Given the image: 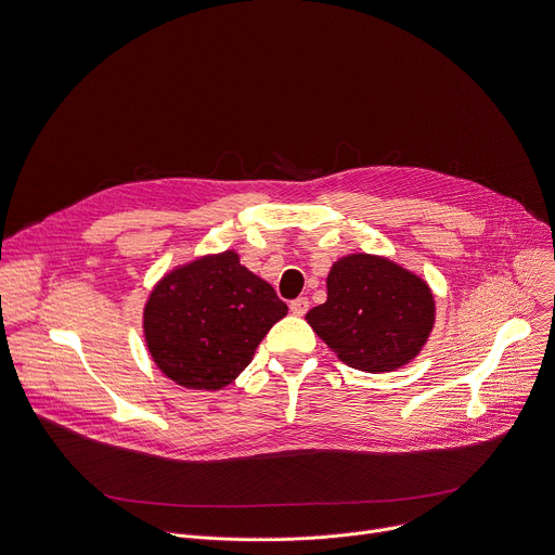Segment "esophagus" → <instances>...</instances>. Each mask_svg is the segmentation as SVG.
<instances>
[{"label":"esophagus","mask_w":555,"mask_h":555,"mask_svg":"<svg viewBox=\"0 0 555 555\" xmlns=\"http://www.w3.org/2000/svg\"><path fill=\"white\" fill-rule=\"evenodd\" d=\"M311 309V301H309V297H297V299H293L291 301V313L293 315H297V318H301V315H306V311Z\"/></svg>","instance_id":"1"}]
</instances>
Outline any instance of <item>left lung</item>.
<instances>
[{
  "mask_svg": "<svg viewBox=\"0 0 555 555\" xmlns=\"http://www.w3.org/2000/svg\"><path fill=\"white\" fill-rule=\"evenodd\" d=\"M326 288L328 299L306 320L357 371H397L418 354L435 326L433 291L386 258L354 254L337 260Z\"/></svg>",
  "mask_w": 555,
  "mask_h": 555,
  "instance_id": "1",
  "label": "left lung"
}]
</instances>
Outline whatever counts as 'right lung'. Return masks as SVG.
<instances>
[{
    "mask_svg": "<svg viewBox=\"0 0 555 555\" xmlns=\"http://www.w3.org/2000/svg\"><path fill=\"white\" fill-rule=\"evenodd\" d=\"M286 313L273 286L224 251L165 275L145 304L143 331L152 359L171 382L220 390L251 363Z\"/></svg>",
    "mask_w": 555,
    "mask_h": 555,
    "instance_id": "right-lung-1",
    "label": "right lung"
}]
</instances>
